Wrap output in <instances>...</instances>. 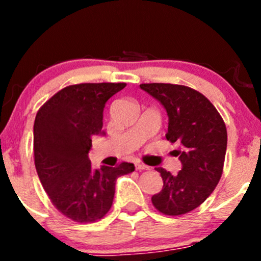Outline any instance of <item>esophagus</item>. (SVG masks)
<instances>
[{"label": "esophagus", "instance_id": "34e87169", "mask_svg": "<svg viewBox=\"0 0 261 261\" xmlns=\"http://www.w3.org/2000/svg\"><path fill=\"white\" fill-rule=\"evenodd\" d=\"M135 168H136V170H139V172H141V170H149V167L145 164H143V163H140V162L135 163Z\"/></svg>", "mask_w": 261, "mask_h": 261}]
</instances>
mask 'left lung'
Wrapping results in <instances>:
<instances>
[{"label":"left lung","instance_id":"8db88e82","mask_svg":"<svg viewBox=\"0 0 261 261\" xmlns=\"http://www.w3.org/2000/svg\"><path fill=\"white\" fill-rule=\"evenodd\" d=\"M140 88L167 110L165 138L178 144L174 152L181 163L177 175L156 168L164 186L151 202L164 215H184L201 206L221 179L227 147L226 125L208 98L196 89L170 83H144Z\"/></svg>","mask_w":261,"mask_h":261}]
</instances>
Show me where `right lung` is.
I'll list each match as a JSON object with an SVG mask.
<instances>
[{
    "instance_id": "1",
    "label": "right lung",
    "mask_w": 261,
    "mask_h": 261,
    "mask_svg": "<svg viewBox=\"0 0 261 261\" xmlns=\"http://www.w3.org/2000/svg\"><path fill=\"white\" fill-rule=\"evenodd\" d=\"M126 83H81L60 89L38 111L34 159L39 179L55 208L75 222H96L114 202L116 179L133 163L93 169L88 152L102 133L103 109Z\"/></svg>"
}]
</instances>
